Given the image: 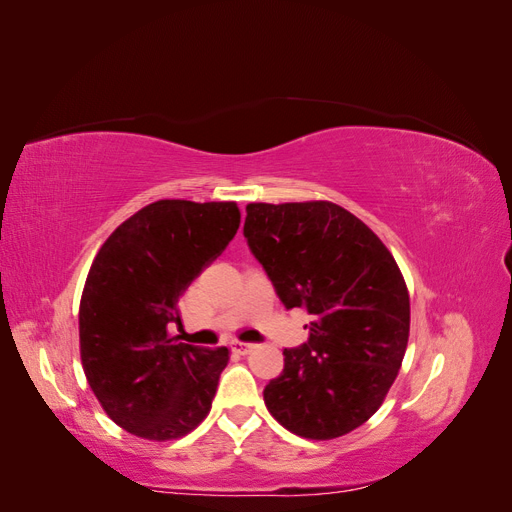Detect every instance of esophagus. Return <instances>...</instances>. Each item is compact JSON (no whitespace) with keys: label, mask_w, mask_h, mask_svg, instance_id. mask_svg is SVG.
<instances>
[{"label":"esophagus","mask_w":512,"mask_h":512,"mask_svg":"<svg viewBox=\"0 0 512 512\" xmlns=\"http://www.w3.org/2000/svg\"><path fill=\"white\" fill-rule=\"evenodd\" d=\"M230 348H232V352H237V354H247V352H252V350H254V344L239 342V339H235V342L230 344Z\"/></svg>","instance_id":"34e87169"}]
</instances>
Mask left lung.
<instances>
[{
	"mask_svg": "<svg viewBox=\"0 0 512 512\" xmlns=\"http://www.w3.org/2000/svg\"><path fill=\"white\" fill-rule=\"evenodd\" d=\"M245 211L243 235L277 297L312 316L307 342L284 350V371L265 386L267 410L301 438L344 436L382 406L404 361V277L374 232L327 200Z\"/></svg>",
	"mask_w": 512,
	"mask_h": 512,
	"instance_id": "obj_1",
	"label": "left lung"
}]
</instances>
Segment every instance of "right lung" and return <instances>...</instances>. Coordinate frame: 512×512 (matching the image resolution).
Segmentation results:
<instances>
[{
  "label": "right lung",
  "instance_id": "1",
  "mask_svg": "<svg viewBox=\"0 0 512 512\" xmlns=\"http://www.w3.org/2000/svg\"><path fill=\"white\" fill-rule=\"evenodd\" d=\"M235 203L158 200L104 241L79 309L81 361L104 412L147 440L190 433L211 410L228 348L168 337L179 299L237 235Z\"/></svg>",
  "mask_w": 512,
  "mask_h": 512
}]
</instances>
